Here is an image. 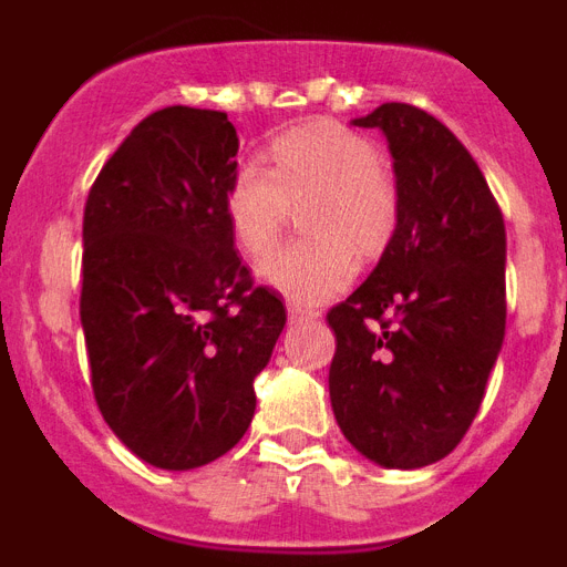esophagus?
Returning <instances> with one entry per match:
<instances>
[{
	"label": "esophagus",
	"mask_w": 567,
	"mask_h": 567,
	"mask_svg": "<svg viewBox=\"0 0 567 567\" xmlns=\"http://www.w3.org/2000/svg\"><path fill=\"white\" fill-rule=\"evenodd\" d=\"M287 312H289V320H292V323H298V320L315 318V315H318V312H312V309L303 307V303H295V300H287Z\"/></svg>",
	"instance_id": "esophagus-1"
}]
</instances>
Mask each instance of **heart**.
Instances as JSON below:
<instances>
[{
	"label": "heart",
	"instance_id": "b5f03b06",
	"mask_svg": "<svg viewBox=\"0 0 567 567\" xmlns=\"http://www.w3.org/2000/svg\"><path fill=\"white\" fill-rule=\"evenodd\" d=\"M269 169L244 162L224 195L235 244L249 258L275 247L292 204L307 240L289 244L258 264L260 280L295 303H320L354 278V256L383 252L398 224L400 195L392 173L365 135L329 118L298 124L267 147Z\"/></svg>",
	"mask_w": 567,
	"mask_h": 567
}]
</instances>
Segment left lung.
<instances>
[{
  "label": "left lung",
  "instance_id": "obj_1",
  "mask_svg": "<svg viewBox=\"0 0 567 567\" xmlns=\"http://www.w3.org/2000/svg\"><path fill=\"white\" fill-rule=\"evenodd\" d=\"M383 130L400 213L372 275L329 309V398L340 432L383 468H423L477 417L505 338V221L457 135L389 102Z\"/></svg>",
  "mask_w": 567,
  "mask_h": 567
}]
</instances>
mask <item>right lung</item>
Segmentation results:
<instances>
[{
  "mask_svg": "<svg viewBox=\"0 0 567 567\" xmlns=\"http://www.w3.org/2000/svg\"><path fill=\"white\" fill-rule=\"evenodd\" d=\"M238 135L221 110H155L84 204L82 329L99 412L135 457L189 471L227 454L287 309L235 252L224 195Z\"/></svg>",
  "mask_w": 567,
  "mask_h": 567,
  "instance_id": "right-lung-1",
  "label": "right lung"
}]
</instances>
